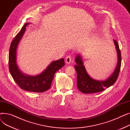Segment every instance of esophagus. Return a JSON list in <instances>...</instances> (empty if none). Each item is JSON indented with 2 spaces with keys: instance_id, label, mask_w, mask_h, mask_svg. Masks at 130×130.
<instances>
[{
  "instance_id": "1",
  "label": "esophagus",
  "mask_w": 130,
  "mask_h": 130,
  "mask_svg": "<svg viewBox=\"0 0 130 130\" xmlns=\"http://www.w3.org/2000/svg\"><path fill=\"white\" fill-rule=\"evenodd\" d=\"M71 60H72V57L71 56H67L66 57L65 61L67 64H70L71 62Z\"/></svg>"
}]
</instances>
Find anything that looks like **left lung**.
<instances>
[{"instance_id": "obj_1", "label": "left lung", "mask_w": 130, "mask_h": 130, "mask_svg": "<svg viewBox=\"0 0 130 130\" xmlns=\"http://www.w3.org/2000/svg\"><path fill=\"white\" fill-rule=\"evenodd\" d=\"M113 40L118 53V64L113 73L106 80H98L91 78L86 71L81 56L76 55L75 69L77 73V86L81 92L88 94L102 92L113 85L117 80L121 69V54L118 42L115 40Z\"/></svg>"}]
</instances>
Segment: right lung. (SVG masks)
<instances>
[{
    "mask_svg": "<svg viewBox=\"0 0 130 130\" xmlns=\"http://www.w3.org/2000/svg\"><path fill=\"white\" fill-rule=\"evenodd\" d=\"M29 24L26 23L12 41L9 53V69L12 78L22 89L42 93L50 89L55 73L65 65L64 59L52 61L42 73L35 76L28 75L20 71L16 63L17 48L26 30V26Z\"/></svg>",
    "mask_w": 130,
    "mask_h": 130,
    "instance_id": "add662e5",
    "label": "right lung"
}]
</instances>
